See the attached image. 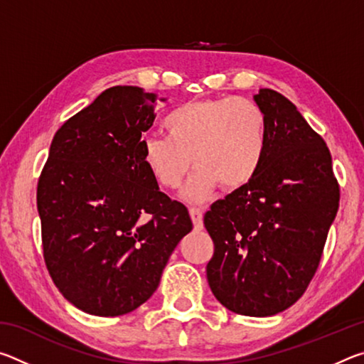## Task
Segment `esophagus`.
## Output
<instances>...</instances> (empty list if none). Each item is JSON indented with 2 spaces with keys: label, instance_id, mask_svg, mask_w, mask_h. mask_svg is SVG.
<instances>
[{
  "label": "esophagus",
  "instance_id": "1",
  "mask_svg": "<svg viewBox=\"0 0 364 364\" xmlns=\"http://www.w3.org/2000/svg\"><path fill=\"white\" fill-rule=\"evenodd\" d=\"M189 215L191 220H193L194 230L200 231L204 228V212H202V208H189Z\"/></svg>",
  "mask_w": 364,
  "mask_h": 364
}]
</instances>
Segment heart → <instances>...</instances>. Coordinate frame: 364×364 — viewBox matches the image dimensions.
Wrapping results in <instances>:
<instances>
[{
    "label": "heart",
    "mask_w": 364,
    "mask_h": 364,
    "mask_svg": "<svg viewBox=\"0 0 364 364\" xmlns=\"http://www.w3.org/2000/svg\"><path fill=\"white\" fill-rule=\"evenodd\" d=\"M167 136L141 139V160L165 189H176L196 171L183 196L191 202L210 197L220 184L244 188L260 170L268 144V120L257 102L244 97L189 101L165 117Z\"/></svg>",
    "instance_id": "1"
}]
</instances>
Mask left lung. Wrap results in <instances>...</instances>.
Instances as JSON below:
<instances>
[{"label":"left lung","instance_id":"8db88e82","mask_svg":"<svg viewBox=\"0 0 364 364\" xmlns=\"http://www.w3.org/2000/svg\"><path fill=\"white\" fill-rule=\"evenodd\" d=\"M268 120L263 164L252 181L217 200L204 225L215 250L207 279L237 315L273 316L294 305L316 273L338 208L324 139L274 90L254 96Z\"/></svg>","mask_w":364,"mask_h":364}]
</instances>
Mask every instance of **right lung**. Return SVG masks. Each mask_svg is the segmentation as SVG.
<instances>
[{"label":"right lung","mask_w":364,"mask_h":364,"mask_svg":"<svg viewBox=\"0 0 364 364\" xmlns=\"http://www.w3.org/2000/svg\"><path fill=\"white\" fill-rule=\"evenodd\" d=\"M156 100L139 86L102 91L56 132L41 171L46 268L59 292L90 315L120 316L143 305L193 230L188 208L160 193L141 160Z\"/></svg>","instance_id":"obj_1"}]
</instances>
